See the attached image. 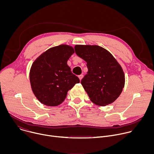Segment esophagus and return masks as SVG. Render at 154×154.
I'll use <instances>...</instances> for the list:
<instances>
[{
    "mask_svg": "<svg viewBox=\"0 0 154 154\" xmlns=\"http://www.w3.org/2000/svg\"><path fill=\"white\" fill-rule=\"evenodd\" d=\"M83 75L82 74V75H79V79H80V80H81L82 79H83Z\"/></svg>",
    "mask_w": 154,
    "mask_h": 154,
    "instance_id": "esophagus-1",
    "label": "esophagus"
}]
</instances>
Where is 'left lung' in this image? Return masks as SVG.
<instances>
[{"mask_svg":"<svg viewBox=\"0 0 154 154\" xmlns=\"http://www.w3.org/2000/svg\"><path fill=\"white\" fill-rule=\"evenodd\" d=\"M76 54L84 60L88 71L81 80L90 100L99 106L114 102L121 94L125 75L121 66L105 49L97 45H75Z\"/></svg>","mask_w":154,"mask_h":154,"instance_id":"obj_1","label":"left lung"}]
</instances>
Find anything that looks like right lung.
<instances>
[{"label": "right lung", "instance_id": "1", "mask_svg": "<svg viewBox=\"0 0 154 154\" xmlns=\"http://www.w3.org/2000/svg\"><path fill=\"white\" fill-rule=\"evenodd\" d=\"M74 53L72 46L61 45L49 49L33 63L29 74L30 85L41 103L50 106L59 105L68 91L80 82L67 64Z\"/></svg>", "mask_w": 154, "mask_h": 154}]
</instances>
